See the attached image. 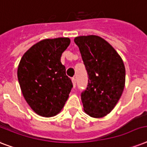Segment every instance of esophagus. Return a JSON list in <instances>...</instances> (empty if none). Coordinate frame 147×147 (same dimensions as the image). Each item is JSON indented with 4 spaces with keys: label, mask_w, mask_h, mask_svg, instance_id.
I'll use <instances>...</instances> for the list:
<instances>
[{
    "label": "esophagus",
    "mask_w": 147,
    "mask_h": 147,
    "mask_svg": "<svg viewBox=\"0 0 147 147\" xmlns=\"http://www.w3.org/2000/svg\"><path fill=\"white\" fill-rule=\"evenodd\" d=\"M71 82H72V84H73V87L75 88L76 85V79L75 78H71Z\"/></svg>",
    "instance_id": "34e87169"
}]
</instances>
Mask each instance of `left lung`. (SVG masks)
Wrapping results in <instances>:
<instances>
[{"label": "left lung", "mask_w": 147, "mask_h": 147, "mask_svg": "<svg viewBox=\"0 0 147 147\" xmlns=\"http://www.w3.org/2000/svg\"><path fill=\"white\" fill-rule=\"evenodd\" d=\"M87 70L88 83L82 92L84 111L100 118L114 109L125 85V67L110 43L98 36H77L74 40Z\"/></svg>", "instance_id": "1"}]
</instances>
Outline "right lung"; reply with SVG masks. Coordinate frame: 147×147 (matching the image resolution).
I'll list each match as a JSON object with an SVG mask.
<instances>
[{"instance_id": "add662e5", "label": "right lung", "mask_w": 147, "mask_h": 147, "mask_svg": "<svg viewBox=\"0 0 147 147\" xmlns=\"http://www.w3.org/2000/svg\"><path fill=\"white\" fill-rule=\"evenodd\" d=\"M70 39L59 37L41 40L22 56L17 78L25 100L35 113L49 117L64 107L73 87L60 61Z\"/></svg>"}]
</instances>
